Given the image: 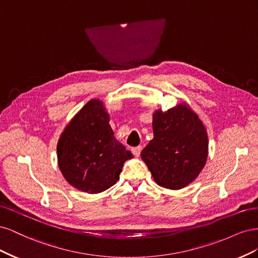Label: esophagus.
<instances>
[{"mask_svg": "<svg viewBox=\"0 0 258 258\" xmlns=\"http://www.w3.org/2000/svg\"><path fill=\"white\" fill-rule=\"evenodd\" d=\"M141 151H142V146H137V147L131 148V152L136 156V157H139L140 154H141Z\"/></svg>", "mask_w": 258, "mask_h": 258, "instance_id": "1", "label": "esophagus"}]
</instances>
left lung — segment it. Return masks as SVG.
I'll return each instance as SVG.
<instances>
[{
    "label": "left lung",
    "mask_w": 258,
    "mask_h": 258,
    "mask_svg": "<svg viewBox=\"0 0 258 258\" xmlns=\"http://www.w3.org/2000/svg\"><path fill=\"white\" fill-rule=\"evenodd\" d=\"M154 139L141 153L155 182L169 189H181L201 172L208 158V136L204 123L186 103L153 116Z\"/></svg>",
    "instance_id": "1"
}]
</instances>
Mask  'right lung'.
<instances>
[{"mask_svg": "<svg viewBox=\"0 0 258 258\" xmlns=\"http://www.w3.org/2000/svg\"><path fill=\"white\" fill-rule=\"evenodd\" d=\"M110 116L100 100H91L70 121L57 145L58 163L75 188L98 194L119 179L121 168L134 156L114 137Z\"/></svg>", "mask_w": 258, "mask_h": 258, "instance_id": "obj_1", "label": "right lung"}]
</instances>
